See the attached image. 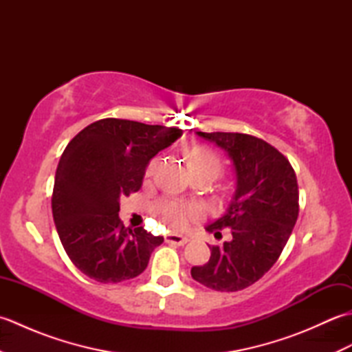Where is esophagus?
<instances>
[{"mask_svg":"<svg viewBox=\"0 0 352 352\" xmlns=\"http://www.w3.org/2000/svg\"><path fill=\"white\" fill-rule=\"evenodd\" d=\"M166 242L170 245H178V246H183L189 242V239L186 236H180V234H168L166 237Z\"/></svg>","mask_w":352,"mask_h":352,"instance_id":"obj_1","label":"esophagus"}]
</instances>
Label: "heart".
Here are the masks:
<instances>
[{
	"instance_id": "1",
	"label": "heart",
	"mask_w": 352,
	"mask_h": 352,
	"mask_svg": "<svg viewBox=\"0 0 352 352\" xmlns=\"http://www.w3.org/2000/svg\"><path fill=\"white\" fill-rule=\"evenodd\" d=\"M186 162L190 172L198 170H213L218 174L221 169V159L216 151L212 148L204 145H195L186 151ZM154 169V162L149 164L146 169V175H149ZM157 212L162 216V219L172 228H184L189 221L197 216V208L186 206L175 201H164V203L157 204Z\"/></svg>"
}]
</instances>
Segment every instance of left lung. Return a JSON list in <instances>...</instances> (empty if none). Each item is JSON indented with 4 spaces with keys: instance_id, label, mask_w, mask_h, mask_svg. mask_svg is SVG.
Here are the masks:
<instances>
[{
    "instance_id": "left-lung-1",
    "label": "left lung",
    "mask_w": 352,
    "mask_h": 352,
    "mask_svg": "<svg viewBox=\"0 0 352 352\" xmlns=\"http://www.w3.org/2000/svg\"><path fill=\"white\" fill-rule=\"evenodd\" d=\"M227 151L236 170V192L219 219L206 227L230 242L210 246V260L192 267V278L218 292H237L258 281L278 260L294 230L300 204L295 170L278 149L243 133H203Z\"/></svg>"
}]
</instances>
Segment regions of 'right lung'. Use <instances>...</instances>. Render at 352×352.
<instances>
[{"label":"right lung","mask_w":352,"mask_h":352,"mask_svg":"<svg viewBox=\"0 0 352 352\" xmlns=\"http://www.w3.org/2000/svg\"><path fill=\"white\" fill-rule=\"evenodd\" d=\"M175 126L126 119H100L74 138L58 162L52 218L68 257L100 283L140 275L162 236L144 227L125 228L119 198L142 188L149 160L182 138Z\"/></svg>","instance_id":"add662e5"}]
</instances>
